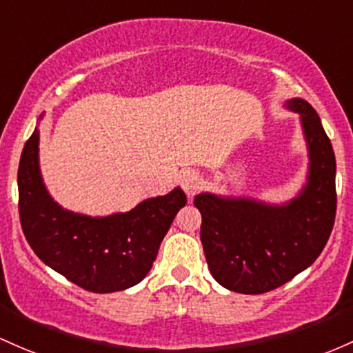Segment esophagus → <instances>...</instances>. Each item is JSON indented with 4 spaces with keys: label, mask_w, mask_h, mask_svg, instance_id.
Masks as SVG:
<instances>
[{
    "label": "esophagus",
    "mask_w": 353,
    "mask_h": 353,
    "mask_svg": "<svg viewBox=\"0 0 353 353\" xmlns=\"http://www.w3.org/2000/svg\"><path fill=\"white\" fill-rule=\"evenodd\" d=\"M181 185H183L185 194L192 197L197 192V189L203 185V177L194 172V170H185L183 176H181Z\"/></svg>",
    "instance_id": "obj_1"
}]
</instances>
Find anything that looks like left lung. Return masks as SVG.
<instances>
[{"label": "left lung", "instance_id": "8db88e82", "mask_svg": "<svg viewBox=\"0 0 353 353\" xmlns=\"http://www.w3.org/2000/svg\"><path fill=\"white\" fill-rule=\"evenodd\" d=\"M283 107L298 114L307 145V179L300 191L278 204L208 191L194 197L212 278L245 295L271 292L313 265L335 223L336 162L330 139L307 100L295 97Z\"/></svg>", "mask_w": 353, "mask_h": 353}]
</instances>
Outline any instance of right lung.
I'll return each mask as SVG.
<instances>
[{
    "mask_svg": "<svg viewBox=\"0 0 353 353\" xmlns=\"http://www.w3.org/2000/svg\"><path fill=\"white\" fill-rule=\"evenodd\" d=\"M25 144L18 168L19 219L38 258L72 283L94 293L122 292L141 283L159 246L188 199L177 185L125 212L88 216L53 199L40 169V122Z\"/></svg>",
    "mask_w": 353,
    "mask_h": 353,
    "instance_id": "1",
    "label": "right lung"
}]
</instances>
